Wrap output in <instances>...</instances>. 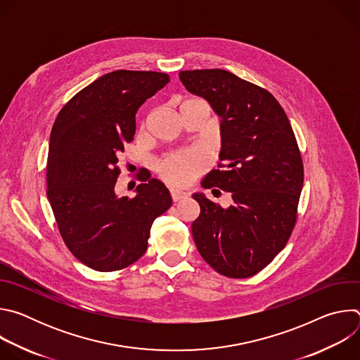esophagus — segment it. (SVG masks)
I'll return each instance as SVG.
<instances>
[{
    "label": "esophagus",
    "mask_w": 360,
    "mask_h": 360,
    "mask_svg": "<svg viewBox=\"0 0 360 360\" xmlns=\"http://www.w3.org/2000/svg\"><path fill=\"white\" fill-rule=\"evenodd\" d=\"M171 196H172V200L174 202H178L181 199H185L188 196L186 192L181 191V189H176V188H171Z\"/></svg>",
    "instance_id": "34e87169"
}]
</instances>
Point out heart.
Listing matches in <instances>:
<instances>
[{"label":"heart","instance_id":"heart-1","mask_svg":"<svg viewBox=\"0 0 360 360\" xmlns=\"http://www.w3.org/2000/svg\"><path fill=\"white\" fill-rule=\"evenodd\" d=\"M210 153L202 148H189L169 153L160 165L162 178L174 185L191 184L202 171L210 165Z\"/></svg>","mask_w":360,"mask_h":360}]
</instances>
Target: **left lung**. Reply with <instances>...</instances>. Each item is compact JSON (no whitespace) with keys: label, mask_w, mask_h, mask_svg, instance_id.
<instances>
[{"label":"left lung","mask_w":360,"mask_h":360,"mask_svg":"<svg viewBox=\"0 0 360 360\" xmlns=\"http://www.w3.org/2000/svg\"><path fill=\"white\" fill-rule=\"evenodd\" d=\"M179 79L221 118L219 169L202 186L233 199L225 210L203 193L192 195L200 207L192 222L195 245L218 274L253 276L285 248L296 224L303 164L293 129L269 91L229 71H181Z\"/></svg>","instance_id":"left-lung-1"}]
</instances>
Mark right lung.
I'll return each mask as SVG.
<instances>
[{
    "label": "right lung",
    "mask_w": 360,
    "mask_h": 360,
    "mask_svg": "<svg viewBox=\"0 0 360 360\" xmlns=\"http://www.w3.org/2000/svg\"><path fill=\"white\" fill-rule=\"evenodd\" d=\"M169 82L155 71L118 70L95 79L60 111L49 138L46 196L60 233L75 258L98 272L136 262L152 222L167 212V186L141 174L136 196H118V160L134 139L135 114Z\"/></svg>",
    "instance_id": "add662e5"
}]
</instances>
